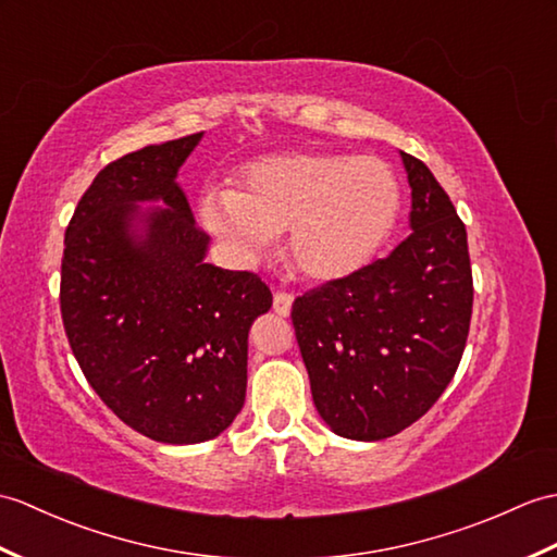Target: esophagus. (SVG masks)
<instances>
[{
    "mask_svg": "<svg viewBox=\"0 0 557 557\" xmlns=\"http://www.w3.org/2000/svg\"><path fill=\"white\" fill-rule=\"evenodd\" d=\"M292 304H294V294L284 292V289H277L275 296H273V310L277 315L287 318L292 313Z\"/></svg>",
    "mask_w": 557,
    "mask_h": 557,
    "instance_id": "1",
    "label": "esophagus"
}]
</instances>
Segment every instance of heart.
<instances>
[{
	"label": "heart",
	"mask_w": 557,
	"mask_h": 557,
	"mask_svg": "<svg viewBox=\"0 0 557 557\" xmlns=\"http://www.w3.org/2000/svg\"><path fill=\"white\" fill-rule=\"evenodd\" d=\"M400 185L377 157L292 151L249 163L237 189H209L201 218L244 258L289 232L287 256L310 282L363 270L396 227Z\"/></svg>",
	"instance_id": "1"
}]
</instances>
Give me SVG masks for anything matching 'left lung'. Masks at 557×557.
I'll list each match as a JSON object with an SVG mask.
<instances>
[{"label":"left lung","instance_id":"left-lung-1","mask_svg":"<svg viewBox=\"0 0 557 557\" xmlns=\"http://www.w3.org/2000/svg\"><path fill=\"white\" fill-rule=\"evenodd\" d=\"M404 157L410 235L358 273L296 296L292 322L315 408L358 442L404 432L444 394L472 318L468 232L430 168Z\"/></svg>","mask_w":557,"mask_h":557}]
</instances>
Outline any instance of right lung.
I'll return each instance as SVG.
<instances>
[{
  "instance_id": "right-lung-1",
  "label": "right lung",
  "mask_w": 557,
  "mask_h": 557,
  "mask_svg": "<svg viewBox=\"0 0 557 557\" xmlns=\"http://www.w3.org/2000/svg\"><path fill=\"white\" fill-rule=\"evenodd\" d=\"M194 133L111 161L77 201L63 237L61 320L85 380L115 416L161 444H199L237 418L251 322L273 294L256 273L203 263L177 168ZM161 198L148 237L126 235L135 202Z\"/></svg>"
}]
</instances>
